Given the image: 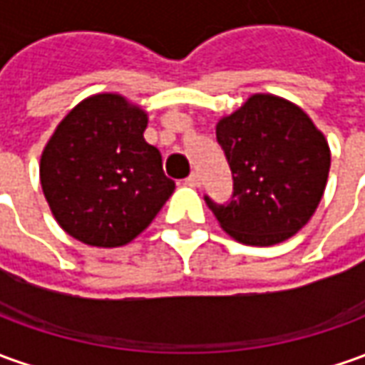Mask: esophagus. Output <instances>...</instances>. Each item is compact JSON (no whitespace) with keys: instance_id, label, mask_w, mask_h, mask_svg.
I'll return each instance as SVG.
<instances>
[{"instance_id":"34e87169","label":"esophagus","mask_w":365,"mask_h":365,"mask_svg":"<svg viewBox=\"0 0 365 365\" xmlns=\"http://www.w3.org/2000/svg\"><path fill=\"white\" fill-rule=\"evenodd\" d=\"M187 182L190 187H200V177H198L197 173H190L187 178Z\"/></svg>"}]
</instances>
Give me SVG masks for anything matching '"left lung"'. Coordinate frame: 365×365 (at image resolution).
I'll return each mask as SVG.
<instances>
[{"instance_id":"obj_1","label":"left lung","mask_w":365,"mask_h":365,"mask_svg":"<svg viewBox=\"0 0 365 365\" xmlns=\"http://www.w3.org/2000/svg\"><path fill=\"white\" fill-rule=\"evenodd\" d=\"M235 178L228 205L205 197L226 235L272 246L302 228L320 205L330 173V147L298 105L256 93L216 123Z\"/></svg>"}]
</instances>
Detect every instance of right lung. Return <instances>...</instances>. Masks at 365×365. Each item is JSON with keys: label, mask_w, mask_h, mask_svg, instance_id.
<instances>
[{"label": "right lung", "mask_w": 365, "mask_h": 365, "mask_svg": "<svg viewBox=\"0 0 365 365\" xmlns=\"http://www.w3.org/2000/svg\"><path fill=\"white\" fill-rule=\"evenodd\" d=\"M149 115L119 93L75 105L47 140L39 180L57 225L99 248L129 245L175 192L143 133Z\"/></svg>", "instance_id": "1"}]
</instances>
